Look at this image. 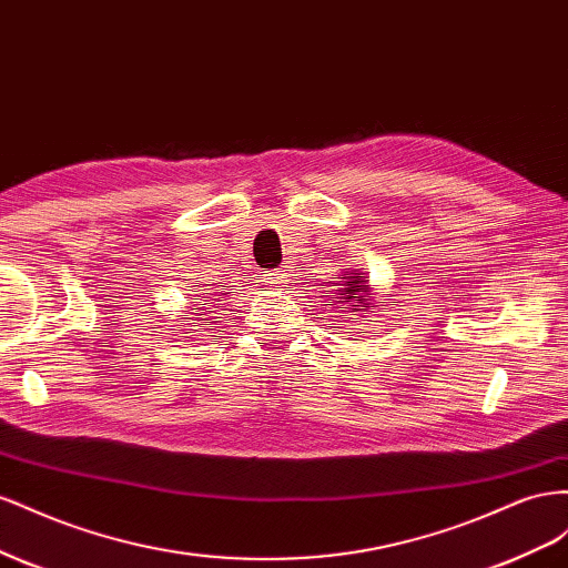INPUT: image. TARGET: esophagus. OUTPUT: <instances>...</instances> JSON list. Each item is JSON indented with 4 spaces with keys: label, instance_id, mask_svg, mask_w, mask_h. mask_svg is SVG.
Segmentation results:
<instances>
[{
    "label": "esophagus",
    "instance_id": "obj_1",
    "mask_svg": "<svg viewBox=\"0 0 568 568\" xmlns=\"http://www.w3.org/2000/svg\"><path fill=\"white\" fill-rule=\"evenodd\" d=\"M264 278H266V283H268L271 287H283V285L287 283V275H285L283 271H278V268L268 271V273L264 275Z\"/></svg>",
    "mask_w": 568,
    "mask_h": 568
}]
</instances>
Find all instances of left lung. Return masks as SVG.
Returning a JSON list of instances; mask_svg holds the SVG:
<instances>
[{
  "label": "left lung",
  "instance_id": "1",
  "mask_svg": "<svg viewBox=\"0 0 568 568\" xmlns=\"http://www.w3.org/2000/svg\"><path fill=\"white\" fill-rule=\"evenodd\" d=\"M335 290H326L331 293L328 297L337 304L339 312H349V316H354V312H359V318L364 321L374 306H381L374 297V290H371L366 275L362 271H354V268H343L339 273V278L333 281Z\"/></svg>",
  "mask_w": 568,
  "mask_h": 568
}]
</instances>
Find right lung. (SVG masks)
Instances as JSON below:
<instances>
[{
	"mask_svg": "<svg viewBox=\"0 0 568 568\" xmlns=\"http://www.w3.org/2000/svg\"><path fill=\"white\" fill-rule=\"evenodd\" d=\"M197 297H202V302H197V314L192 316V321H197V326H200V331H214L212 328V312L209 310H214L216 306V302H221V297H225V293L221 290V293H202V295H197ZM192 331V328H190Z\"/></svg>",
	"mask_w": 568,
	"mask_h": 568,
	"instance_id": "obj_1",
	"label": "right lung"
}]
</instances>
